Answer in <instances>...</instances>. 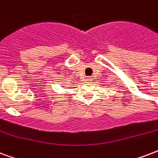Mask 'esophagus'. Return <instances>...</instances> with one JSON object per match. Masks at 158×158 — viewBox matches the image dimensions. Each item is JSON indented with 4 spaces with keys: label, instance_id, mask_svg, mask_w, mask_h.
Returning <instances> with one entry per match:
<instances>
[{
    "label": "esophagus",
    "instance_id": "1",
    "mask_svg": "<svg viewBox=\"0 0 158 158\" xmlns=\"http://www.w3.org/2000/svg\"><path fill=\"white\" fill-rule=\"evenodd\" d=\"M92 80V78L91 77H86V79H85V81H91Z\"/></svg>",
    "mask_w": 158,
    "mask_h": 158
}]
</instances>
